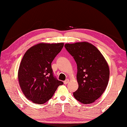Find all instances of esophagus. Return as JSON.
<instances>
[{
    "instance_id": "34e87169",
    "label": "esophagus",
    "mask_w": 127,
    "mask_h": 127,
    "mask_svg": "<svg viewBox=\"0 0 127 127\" xmlns=\"http://www.w3.org/2000/svg\"><path fill=\"white\" fill-rule=\"evenodd\" d=\"M69 79H66V80H65V81H64V84H68V83H69Z\"/></svg>"
}]
</instances>
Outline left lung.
<instances>
[{
  "label": "left lung",
  "instance_id": "left-lung-1",
  "mask_svg": "<svg viewBox=\"0 0 127 127\" xmlns=\"http://www.w3.org/2000/svg\"><path fill=\"white\" fill-rule=\"evenodd\" d=\"M65 49L77 65L78 89L73 93L77 100L91 104L105 91L109 78L107 61L95 46L86 41L65 44Z\"/></svg>",
  "mask_w": 127,
  "mask_h": 127
}]
</instances>
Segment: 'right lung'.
I'll use <instances>...</instances> for the list:
<instances>
[{
    "instance_id": "1",
    "label": "right lung",
    "mask_w": 127,
    "mask_h": 127,
    "mask_svg": "<svg viewBox=\"0 0 127 127\" xmlns=\"http://www.w3.org/2000/svg\"><path fill=\"white\" fill-rule=\"evenodd\" d=\"M63 46V43H39L30 48L23 57L18 80L25 96L33 103H46L63 84L54 77L51 65Z\"/></svg>"
}]
</instances>
